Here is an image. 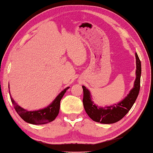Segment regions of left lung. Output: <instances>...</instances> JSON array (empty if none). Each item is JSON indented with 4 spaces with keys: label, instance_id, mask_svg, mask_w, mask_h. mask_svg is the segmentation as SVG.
<instances>
[{
    "label": "left lung",
    "instance_id": "1",
    "mask_svg": "<svg viewBox=\"0 0 153 153\" xmlns=\"http://www.w3.org/2000/svg\"><path fill=\"white\" fill-rule=\"evenodd\" d=\"M135 56L136 59V76L134 86L125 98L120 102L105 107L99 106L93 101L92 96L89 89L84 85H82L84 109L88 116L93 121L103 124H112L120 121L131 109L139 94L141 74V62L136 53H135Z\"/></svg>",
    "mask_w": 153,
    "mask_h": 153
}]
</instances>
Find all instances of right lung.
Segmentation results:
<instances>
[{
    "label": "right lung",
    "mask_w": 153,
    "mask_h": 153,
    "mask_svg": "<svg viewBox=\"0 0 153 153\" xmlns=\"http://www.w3.org/2000/svg\"><path fill=\"white\" fill-rule=\"evenodd\" d=\"M8 87L10 89V85ZM69 88V87H68L62 91L53 101L47 107L44 108L43 109L33 111L27 110L19 106L13 99L12 95L10 94V90L9 94L15 110H16L19 115L25 122L32 125H43L54 121L56 117H57L59 114V107H60L61 99Z\"/></svg>",
    "instance_id": "add662e5"
}]
</instances>
